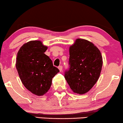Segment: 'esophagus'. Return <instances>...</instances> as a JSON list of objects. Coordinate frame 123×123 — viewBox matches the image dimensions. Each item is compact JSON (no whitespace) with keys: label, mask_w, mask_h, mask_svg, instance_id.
Segmentation results:
<instances>
[{"label":"esophagus","mask_w":123,"mask_h":123,"mask_svg":"<svg viewBox=\"0 0 123 123\" xmlns=\"http://www.w3.org/2000/svg\"><path fill=\"white\" fill-rule=\"evenodd\" d=\"M58 69H59L60 72H62V70H63V67H62V65H60V66L58 67Z\"/></svg>","instance_id":"1"}]
</instances>
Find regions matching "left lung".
Returning <instances> with one entry per match:
<instances>
[{
	"label": "left lung",
	"mask_w": 123,
	"mask_h": 123,
	"mask_svg": "<svg viewBox=\"0 0 123 123\" xmlns=\"http://www.w3.org/2000/svg\"><path fill=\"white\" fill-rule=\"evenodd\" d=\"M102 57L91 42L77 38L69 47V70L65 78L74 93L83 95L95 85L102 67Z\"/></svg>",
	"instance_id": "1"
}]
</instances>
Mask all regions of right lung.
I'll return each mask as SVG.
<instances>
[{"label":"right lung","instance_id":"right-lung-1","mask_svg":"<svg viewBox=\"0 0 123 123\" xmlns=\"http://www.w3.org/2000/svg\"><path fill=\"white\" fill-rule=\"evenodd\" d=\"M48 46L39 40L25 43L18 50L16 69L23 85L37 96H43L49 90L52 79L59 70L53 66L49 57L44 54Z\"/></svg>","mask_w":123,"mask_h":123}]
</instances>
